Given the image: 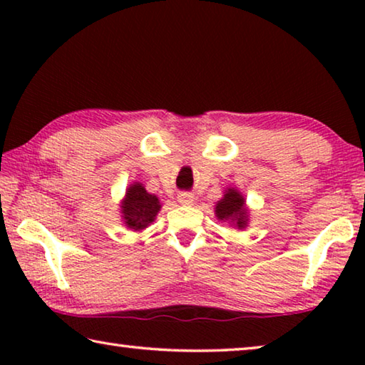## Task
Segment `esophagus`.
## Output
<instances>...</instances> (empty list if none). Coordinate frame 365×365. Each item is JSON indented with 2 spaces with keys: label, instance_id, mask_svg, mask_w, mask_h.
Instances as JSON below:
<instances>
[{
  "label": "esophagus",
  "instance_id": "esophagus-1",
  "mask_svg": "<svg viewBox=\"0 0 365 365\" xmlns=\"http://www.w3.org/2000/svg\"><path fill=\"white\" fill-rule=\"evenodd\" d=\"M177 200H178V202H180V205L190 206V205H193V202H195V196L188 193V191H183V193L177 196Z\"/></svg>",
  "mask_w": 365,
  "mask_h": 365
}]
</instances>
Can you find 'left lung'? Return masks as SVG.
Listing matches in <instances>:
<instances>
[{
    "label": "left lung",
    "mask_w": 365,
    "mask_h": 365,
    "mask_svg": "<svg viewBox=\"0 0 365 365\" xmlns=\"http://www.w3.org/2000/svg\"><path fill=\"white\" fill-rule=\"evenodd\" d=\"M215 215L220 220L230 222L237 228H245L248 225V209L245 205V197L238 190L228 188L222 200L215 205Z\"/></svg>",
    "instance_id": "left-lung-1"
}]
</instances>
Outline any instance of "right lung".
<instances>
[{
  "instance_id": "obj_1",
  "label": "right lung",
  "mask_w": 365,
  "mask_h": 365,
  "mask_svg": "<svg viewBox=\"0 0 365 365\" xmlns=\"http://www.w3.org/2000/svg\"><path fill=\"white\" fill-rule=\"evenodd\" d=\"M120 209L125 227L140 232L145 230L156 219L158 212L160 211V202L158 196L150 195L143 185L135 182L127 188Z\"/></svg>"
}]
</instances>
